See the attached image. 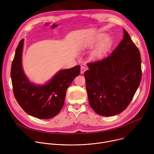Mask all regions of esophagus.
Instances as JSON below:
<instances>
[{
  "label": "esophagus",
  "mask_w": 154,
  "mask_h": 154,
  "mask_svg": "<svg viewBox=\"0 0 154 154\" xmlns=\"http://www.w3.org/2000/svg\"><path fill=\"white\" fill-rule=\"evenodd\" d=\"M85 71H86V68L85 66H82L81 68H80V73L83 74Z\"/></svg>",
  "instance_id": "esophagus-1"
}]
</instances>
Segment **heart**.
I'll return each instance as SVG.
<instances>
[{"label": "heart", "mask_w": 154, "mask_h": 154, "mask_svg": "<svg viewBox=\"0 0 154 154\" xmlns=\"http://www.w3.org/2000/svg\"><path fill=\"white\" fill-rule=\"evenodd\" d=\"M99 45L93 49L90 54L91 58L97 60L103 58L113 47V42L110 38H106L105 34H100L84 45L85 47H92L97 44Z\"/></svg>", "instance_id": "obj_1"}]
</instances>
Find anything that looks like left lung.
<instances>
[{"instance_id":"1","label":"left lung","mask_w":154,"mask_h":154,"mask_svg":"<svg viewBox=\"0 0 154 154\" xmlns=\"http://www.w3.org/2000/svg\"><path fill=\"white\" fill-rule=\"evenodd\" d=\"M84 73L89 103L103 116L118 115L127 108L140 84V52L124 29V38L112 53L88 63Z\"/></svg>"}]
</instances>
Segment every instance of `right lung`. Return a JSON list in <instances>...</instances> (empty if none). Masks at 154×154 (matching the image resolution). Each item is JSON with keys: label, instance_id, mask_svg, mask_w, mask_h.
I'll use <instances>...</instances> for the list:
<instances>
[{"label": "right lung", "instance_id": "obj_1", "mask_svg": "<svg viewBox=\"0 0 154 154\" xmlns=\"http://www.w3.org/2000/svg\"><path fill=\"white\" fill-rule=\"evenodd\" d=\"M24 39L18 44L11 64V78L13 91L20 107L29 115L39 119H50L61 109L69 86L79 75L80 66L63 69L43 86L31 83L22 68L21 58Z\"/></svg>", "mask_w": 154, "mask_h": 154}]
</instances>
